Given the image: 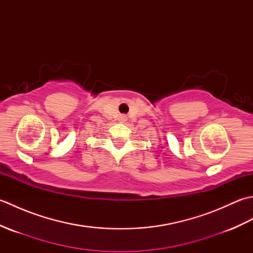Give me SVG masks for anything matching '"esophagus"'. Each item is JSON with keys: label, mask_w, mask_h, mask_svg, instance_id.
Masks as SVG:
<instances>
[{"label": "esophagus", "mask_w": 253, "mask_h": 253, "mask_svg": "<svg viewBox=\"0 0 253 253\" xmlns=\"http://www.w3.org/2000/svg\"><path fill=\"white\" fill-rule=\"evenodd\" d=\"M120 121L121 122H126L127 121V116L126 115H121L120 116Z\"/></svg>", "instance_id": "1"}]
</instances>
